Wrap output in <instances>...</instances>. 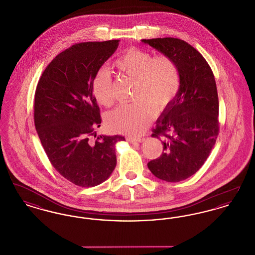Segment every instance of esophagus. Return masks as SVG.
I'll list each match as a JSON object with an SVG mask.
<instances>
[{
  "label": "esophagus",
  "instance_id": "obj_1",
  "mask_svg": "<svg viewBox=\"0 0 255 255\" xmlns=\"http://www.w3.org/2000/svg\"><path fill=\"white\" fill-rule=\"evenodd\" d=\"M127 140H129V141L132 142V143H135V142L140 143V142H142L144 139L141 138V137H132V136H128V137H127Z\"/></svg>",
  "mask_w": 255,
  "mask_h": 255
}]
</instances>
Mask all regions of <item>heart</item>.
Returning <instances> with one entry per match:
<instances>
[{"label": "heart", "instance_id": "1", "mask_svg": "<svg viewBox=\"0 0 255 255\" xmlns=\"http://www.w3.org/2000/svg\"><path fill=\"white\" fill-rule=\"evenodd\" d=\"M116 67L127 77L134 80L133 103L122 104L107 117L111 131L139 134L156 116L165 109L180 90V73L174 60L165 55L153 56L150 52L130 48L115 62ZM93 93L97 102L105 107L115 103L113 80L109 72L100 69L93 80Z\"/></svg>", "mask_w": 255, "mask_h": 255}]
</instances>
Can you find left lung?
Listing matches in <instances>:
<instances>
[{"instance_id":"1","label":"left lung","mask_w":255,"mask_h":255,"mask_svg":"<svg viewBox=\"0 0 255 255\" xmlns=\"http://www.w3.org/2000/svg\"><path fill=\"white\" fill-rule=\"evenodd\" d=\"M141 42L171 57L180 73V90L156 122L152 136L162 138L160 157L148 162L162 181L178 182L202 167L219 133V100L213 73L203 55L177 38Z\"/></svg>"}]
</instances>
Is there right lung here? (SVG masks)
Masks as SVG:
<instances>
[{"label":"right lung","mask_w":255,"mask_h":255,"mask_svg":"<svg viewBox=\"0 0 255 255\" xmlns=\"http://www.w3.org/2000/svg\"><path fill=\"white\" fill-rule=\"evenodd\" d=\"M120 40L76 44L59 53L42 74L35 92L34 124L53 167L82 187L105 182L117 165L116 144L124 136H89L100 127L93 80Z\"/></svg>","instance_id":"obj_1"}]
</instances>
